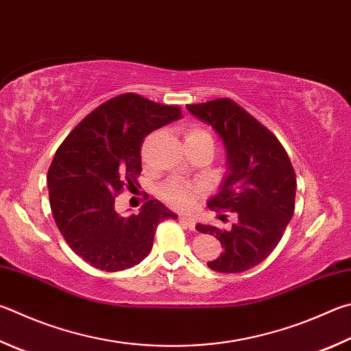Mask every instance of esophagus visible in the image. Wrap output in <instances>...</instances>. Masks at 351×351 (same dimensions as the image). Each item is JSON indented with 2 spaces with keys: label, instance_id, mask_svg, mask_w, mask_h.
<instances>
[{
  "label": "esophagus",
  "instance_id": "esophagus-1",
  "mask_svg": "<svg viewBox=\"0 0 351 351\" xmlns=\"http://www.w3.org/2000/svg\"><path fill=\"white\" fill-rule=\"evenodd\" d=\"M180 221L184 226L189 227L190 230H195V219L193 218H189V216H180Z\"/></svg>",
  "mask_w": 351,
  "mask_h": 351
}]
</instances>
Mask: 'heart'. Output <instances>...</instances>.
Segmentation results:
<instances>
[{"instance_id":"b5f03b06","label":"heart","mask_w":351,"mask_h":351,"mask_svg":"<svg viewBox=\"0 0 351 351\" xmlns=\"http://www.w3.org/2000/svg\"><path fill=\"white\" fill-rule=\"evenodd\" d=\"M186 143H210L213 145V136L206 129H202V127L192 125L186 132ZM201 192V187L178 180H171L162 184L161 189H159V196L165 202L170 204V206L187 210L195 206Z\"/></svg>"}]
</instances>
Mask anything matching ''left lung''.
<instances>
[{"mask_svg":"<svg viewBox=\"0 0 351 351\" xmlns=\"http://www.w3.org/2000/svg\"><path fill=\"white\" fill-rule=\"evenodd\" d=\"M187 109L218 132L227 150L230 171L207 206L238 216L230 230L196 226L197 232L215 234L224 248L207 265L221 273L245 271L275 250L289 226L295 212V169L279 139L233 99L187 104Z\"/></svg>","mask_w":351,"mask_h":351,"instance_id":"8db88e82","label":"left lung"}]
</instances>
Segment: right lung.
<instances>
[{"label": "right lung", "mask_w": 351, "mask_h": 351, "mask_svg": "<svg viewBox=\"0 0 351 351\" xmlns=\"http://www.w3.org/2000/svg\"><path fill=\"white\" fill-rule=\"evenodd\" d=\"M178 118L180 106L123 93L88 113L56 150L47 171L50 208L69 247L95 269L139 264L159 222L178 218L156 199L129 218L114 212V197L139 186L144 138Z\"/></svg>", "instance_id": "right-lung-1"}]
</instances>
